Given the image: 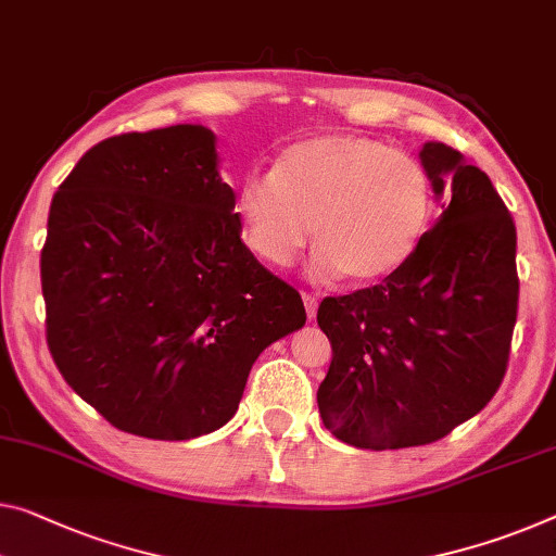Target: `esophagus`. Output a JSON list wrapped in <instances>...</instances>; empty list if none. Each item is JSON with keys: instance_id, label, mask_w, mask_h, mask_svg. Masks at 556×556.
<instances>
[{"instance_id": "esophagus-1", "label": "esophagus", "mask_w": 556, "mask_h": 556, "mask_svg": "<svg viewBox=\"0 0 556 556\" xmlns=\"http://www.w3.org/2000/svg\"><path fill=\"white\" fill-rule=\"evenodd\" d=\"M303 303H305V313H307V318H315V313H318V295L315 293H307V290H303Z\"/></svg>"}]
</instances>
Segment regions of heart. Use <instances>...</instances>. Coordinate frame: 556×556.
<instances>
[{
	"instance_id": "b5f03b06",
	"label": "heart",
	"mask_w": 556,
	"mask_h": 556,
	"mask_svg": "<svg viewBox=\"0 0 556 556\" xmlns=\"http://www.w3.org/2000/svg\"><path fill=\"white\" fill-rule=\"evenodd\" d=\"M432 176L420 159L365 136L332 134L283 149L270 170L238 186L236 216L255 258L288 266L311 236L313 268L357 283L390 276L432 218Z\"/></svg>"
}]
</instances>
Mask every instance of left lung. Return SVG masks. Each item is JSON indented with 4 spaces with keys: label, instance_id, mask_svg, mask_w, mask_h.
<instances>
[{
    "label": "left lung",
    "instance_id": "obj_1",
    "mask_svg": "<svg viewBox=\"0 0 556 556\" xmlns=\"http://www.w3.org/2000/svg\"><path fill=\"white\" fill-rule=\"evenodd\" d=\"M442 216L378 286L323 298L332 345L323 425L363 450L438 442L505 380L517 323V228L490 176L430 141L420 151Z\"/></svg>",
    "mask_w": 556,
    "mask_h": 556
}]
</instances>
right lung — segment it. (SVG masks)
Returning <instances> with one entry per match:
<instances>
[{
  "label": "right lung",
  "mask_w": 556,
  "mask_h": 556,
  "mask_svg": "<svg viewBox=\"0 0 556 556\" xmlns=\"http://www.w3.org/2000/svg\"><path fill=\"white\" fill-rule=\"evenodd\" d=\"M216 136L178 124L91 147L51 199L47 345L116 430L191 440L236 415L251 365L305 323L245 249Z\"/></svg>",
  "instance_id": "right-lung-1"
}]
</instances>
